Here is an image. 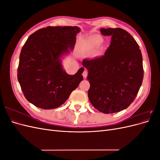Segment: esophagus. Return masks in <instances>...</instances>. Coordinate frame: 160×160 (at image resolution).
<instances>
[{"label":"esophagus","mask_w":160,"mask_h":160,"mask_svg":"<svg viewBox=\"0 0 160 160\" xmlns=\"http://www.w3.org/2000/svg\"><path fill=\"white\" fill-rule=\"evenodd\" d=\"M82 75H83L84 78H86L87 76H88V70L85 69V70L83 71V73H82Z\"/></svg>","instance_id":"34e87169"}]
</instances>
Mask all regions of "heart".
Here are the masks:
<instances>
[{"mask_svg": "<svg viewBox=\"0 0 160 160\" xmlns=\"http://www.w3.org/2000/svg\"><path fill=\"white\" fill-rule=\"evenodd\" d=\"M103 40L99 36H95L89 38L85 43V48L87 49H93L95 48L99 47Z\"/></svg>", "mask_w": 160, "mask_h": 160, "instance_id": "b5f03b06", "label": "heart"}]
</instances>
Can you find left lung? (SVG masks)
<instances>
[{"label": "left lung", "mask_w": 160, "mask_h": 160, "mask_svg": "<svg viewBox=\"0 0 160 160\" xmlns=\"http://www.w3.org/2000/svg\"><path fill=\"white\" fill-rule=\"evenodd\" d=\"M100 31L111 36V42L104 55L82 62L88 70V98L100 112L117 113L129 107L142 84V52L133 37L122 28H101Z\"/></svg>", "instance_id": "1"}]
</instances>
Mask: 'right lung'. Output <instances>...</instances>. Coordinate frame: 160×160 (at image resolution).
Here are the masks:
<instances>
[{
  "mask_svg": "<svg viewBox=\"0 0 160 160\" xmlns=\"http://www.w3.org/2000/svg\"><path fill=\"white\" fill-rule=\"evenodd\" d=\"M79 31L77 27H47L32 33L23 45L17 78L25 98L36 107L59 108L83 81V67L70 75L61 61L74 48Z\"/></svg>",
  "mask_w": 160,
  "mask_h": 160,
  "instance_id": "add662e5",
  "label": "right lung"
}]
</instances>
